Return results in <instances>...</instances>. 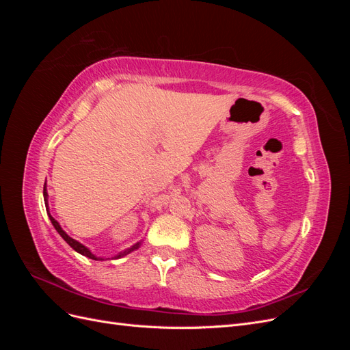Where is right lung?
<instances>
[{
	"label": "right lung",
	"mask_w": 350,
	"mask_h": 350,
	"mask_svg": "<svg viewBox=\"0 0 350 350\" xmlns=\"http://www.w3.org/2000/svg\"><path fill=\"white\" fill-rule=\"evenodd\" d=\"M44 197L46 198V189H45V185H44ZM49 219H51V221H52V225H54V228L57 229L58 234L62 237V239H64V241L68 243V245H70V247H71L74 251H77V252H80V254H81V256H84V257H89V258H92V260H100V258H98V257H94L93 254H92V252H90V251H89L86 247L81 245L80 242H77V241H74L72 238H70V237L66 234V232L61 229V226L58 225V221H57L54 217H52L51 215H49ZM139 245H140V243H135V245H134L133 248H129V250H125L124 252H120V256L116 257V258H120V257H124V256H126V254L131 252L133 250L139 248Z\"/></svg>",
	"instance_id": "1"
}]
</instances>
